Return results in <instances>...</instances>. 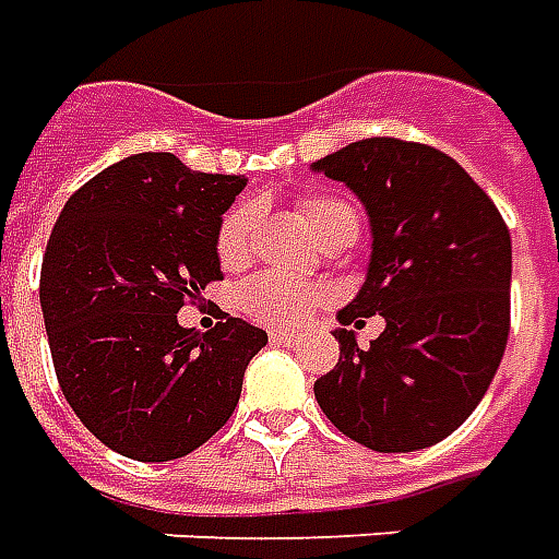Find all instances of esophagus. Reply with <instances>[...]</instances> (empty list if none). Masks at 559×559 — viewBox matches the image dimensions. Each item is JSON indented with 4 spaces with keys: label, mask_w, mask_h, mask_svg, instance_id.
Returning a JSON list of instances; mask_svg holds the SVG:
<instances>
[{
    "label": "esophagus",
    "mask_w": 559,
    "mask_h": 559,
    "mask_svg": "<svg viewBox=\"0 0 559 559\" xmlns=\"http://www.w3.org/2000/svg\"><path fill=\"white\" fill-rule=\"evenodd\" d=\"M271 343L273 346H295V343H298V336L286 334V331H273Z\"/></svg>",
    "instance_id": "34e87169"
}]
</instances>
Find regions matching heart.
Returning a JSON list of instances; mask_svg holds the SVG:
<instances>
[{
  "mask_svg": "<svg viewBox=\"0 0 559 559\" xmlns=\"http://www.w3.org/2000/svg\"><path fill=\"white\" fill-rule=\"evenodd\" d=\"M298 210L319 240H328L340 228L355 225V213L349 204H343L336 198L310 195L300 201ZM249 231H252L249 204H237L225 213L219 231H216V255L223 264H237L247 259ZM324 304H328V292L322 286H310V283H300L283 273H259L237 288V307L247 312L249 319L271 324V328H298Z\"/></svg>",
  "mask_w": 559,
  "mask_h": 559,
  "instance_id": "obj_1",
  "label": "heart"
}]
</instances>
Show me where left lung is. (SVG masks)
I'll return each mask as SVG.
<instances>
[{
  "label": "left lung",
  "mask_w": 559,
  "mask_h": 559,
  "mask_svg": "<svg viewBox=\"0 0 559 559\" xmlns=\"http://www.w3.org/2000/svg\"><path fill=\"white\" fill-rule=\"evenodd\" d=\"M370 216L367 280L336 312L340 361L316 379L328 421L373 451L437 445L473 415L509 340L512 237L457 162L427 144L367 138L312 162ZM382 314L361 350L346 323Z\"/></svg>",
  "instance_id": "1"
}]
</instances>
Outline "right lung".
I'll use <instances>...</instances> for the list:
<instances>
[{"instance_id": "1", "label": "right lung", "mask_w": 559, "mask_h": 559, "mask_svg": "<svg viewBox=\"0 0 559 559\" xmlns=\"http://www.w3.org/2000/svg\"><path fill=\"white\" fill-rule=\"evenodd\" d=\"M247 177L174 153L110 165L66 201L41 261L59 388L83 427L132 461H174L231 418L267 334L228 312L183 328V300L223 280L216 231Z\"/></svg>"}]
</instances>
